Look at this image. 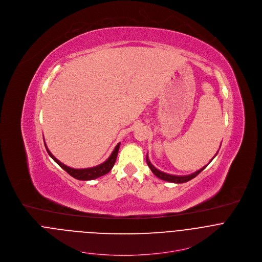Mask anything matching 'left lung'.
<instances>
[{
    "instance_id": "obj_1",
    "label": "left lung",
    "mask_w": 262,
    "mask_h": 262,
    "mask_svg": "<svg viewBox=\"0 0 262 262\" xmlns=\"http://www.w3.org/2000/svg\"><path fill=\"white\" fill-rule=\"evenodd\" d=\"M148 155V154H147ZM146 155V162H147V164H148V166L150 167V169H151V171L157 177V178H159L160 180H162V181H165V182H170V183H174V184H183V183H187L188 181H190V180H192L193 178H195L201 171H203L206 167H207V165L206 166H204L203 168H201V169H199L198 171H195V172H193V173H191V174H188V176H173V174H168V173H165V172H162V171H160V170H158L155 166H153V164L150 162L149 158H148V156ZM217 155V154H216ZM215 157V156H214ZM213 157V158H214ZM212 158V159H213ZM211 162V161H210Z\"/></svg>"
}]
</instances>
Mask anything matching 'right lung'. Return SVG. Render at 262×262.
Masks as SVG:
<instances>
[{"mask_svg": "<svg viewBox=\"0 0 262 262\" xmlns=\"http://www.w3.org/2000/svg\"><path fill=\"white\" fill-rule=\"evenodd\" d=\"M45 148L47 150V153L49 154V156L62 168L64 169L69 174H71L73 178H75L76 180L79 181H91V180H95L98 179L102 176H105L106 173H108L114 166L115 161L117 159V155H118V151H119V147H120V143L117 144V146L115 147V149L113 150L112 154L110 155V157L103 163H101L100 165L94 166V167H90V168H81V169H75V168H72L70 166H67L66 164H63L62 162H60L58 159H56L52 153L48 150L46 144L44 143Z\"/></svg>", "mask_w": 262, "mask_h": 262, "instance_id": "obj_1", "label": "right lung"}]
</instances>
